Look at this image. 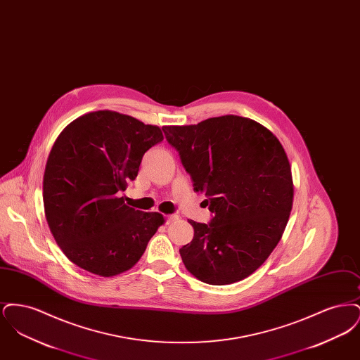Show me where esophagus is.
I'll return each mask as SVG.
<instances>
[{
    "mask_svg": "<svg viewBox=\"0 0 360 360\" xmlns=\"http://www.w3.org/2000/svg\"><path fill=\"white\" fill-rule=\"evenodd\" d=\"M178 219H179V217H178L176 214H170V216H167V217H166V223H174V221H175V220H178Z\"/></svg>",
    "mask_w": 360,
    "mask_h": 360,
    "instance_id": "obj_1",
    "label": "esophagus"
}]
</instances>
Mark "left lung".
<instances>
[{
	"label": "left lung",
	"instance_id": "obj_1",
	"mask_svg": "<svg viewBox=\"0 0 360 360\" xmlns=\"http://www.w3.org/2000/svg\"><path fill=\"white\" fill-rule=\"evenodd\" d=\"M163 131L214 214L210 224L188 220L194 238L179 250L185 267L209 285L239 282L270 257L289 221L294 186L285 148L266 127L235 115Z\"/></svg>",
	"mask_w": 360,
	"mask_h": 360
}]
</instances>
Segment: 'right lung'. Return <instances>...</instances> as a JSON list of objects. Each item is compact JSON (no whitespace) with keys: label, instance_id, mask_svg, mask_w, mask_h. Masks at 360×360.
I'll use <instances>...</instances> for the list:
<instances>
[{"label":"right lung","instance_id":"right-lung-1","mask_svg":"<svg viewBox=\"0 0 360 360\" xmlns=\"http://www.w3.org/2000/svg\"><path fill=\"white\" fill-rule=\"evenodd\" d=\"M162 129L112 110L90 112L60 132L43 178L52 236L78 267L100 276L132 269L163 214L129 207L120 197Z\"/></svg>","mask_w":360,"mask_h":360}]
</instances>
